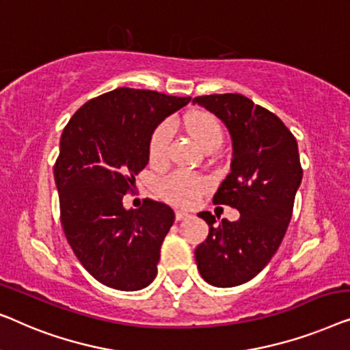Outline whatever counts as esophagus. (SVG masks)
Instances as JSON below:
<instances>
[{"instance_id":"esophagus-1","label":"esophagus","mask_w":350,"mask_h":350,"mask_svg":"<svg viewBox=\"0 0 350 350\" xmlns=\"http://www.w3.org/2000/svg\"><path fill=\"white\" fill-rule=\"evenodd\" d=\"M189 217H190V214L185 213V211H176V220H184Z\"/></svg>"}]
</instances>
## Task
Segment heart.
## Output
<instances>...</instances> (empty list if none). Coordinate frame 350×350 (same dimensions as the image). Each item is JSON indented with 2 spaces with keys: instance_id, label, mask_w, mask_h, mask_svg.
Wrapping results in <instances>:
<instances>
[{
  "instance_id": "b5f03b06",
  "label": "heart",
  "mask_w": 350,
  "mask_h": 350,
  "mask_svg": "<svg viewBox=\"0 0 350 350\" xmlns=\"http://www.w3.org/2000/svg\"><path fill=\"white\" fill-rule=\"evenodd\" d=\"M185 131L193 137L196 144L204 150L217 149L224 141V128L214 114L208 111L195 109L187 112L182 119ZM171 137V125L160 124L152 131L147 144V155L152 165H161L168 154V144ZM208 189V180L204 177L187 173V171H176L170 174L160 184V195L166 201L177 206H189Z\"/></svg>"
}]
</instances>
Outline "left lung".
I'll use <instances>...</instances> for the list:
<instances>
[{
    "mask_svg": "<svg viewBox=\"0 0 350 350\" xmlns=\"http://www.w3.org/2000/svg\"><path fill=\"white\" fill-rule=\"evenodd\" d=\"M228 128L233 144L230 174L214 195V204L239 211L236 222L198 214L209 225L195 249L198 271L214 287H234L255 278L278 252L292 219L303 179L298 144L282 120L239 93L193 98Z\"/></svg>",
    "mask_w": 350,
    "mask_h": 350,
    "instance_id": "1",
    "label": "left lung"
}]
</instances>
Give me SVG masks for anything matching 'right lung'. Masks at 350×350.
Wrapping results in <instances>:
<instances>
[{"instance_id": "1", "label": "right lung", "mask_w": 350, "mask_h": 350, "mask_svg": "<svg viewBox=\"0 0 350 350\" xmlns=\"http://www.w3.org/2000/svg\"><path fill=\"white\" fill-rule=\"evenodd\" d=\"M190 100L116 88L85 103L62 133L53 177L63 230L82 267L107 287L133 292L155 279L173 209L154 200L125 209L122 200L149 163L152 131Z\"/></svg>"}]
</instances>
